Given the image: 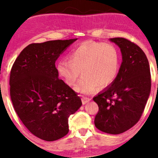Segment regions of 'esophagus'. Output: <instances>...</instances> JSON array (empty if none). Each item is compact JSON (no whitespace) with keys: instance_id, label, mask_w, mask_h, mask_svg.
Wrapping results in <instances>:
<instances>
[{"instance_id":"esophagus-1","label":"esophagus","mask_w":158,"mask_h":158,"mask_svg":"<svg viewBox=\"0 0 158 158\" xmlns=\"http://www.w3.org/2000/svg\"><path fill=\"white\" fill-rule=\"evenodd\" d=\"M89 100H90V99L88 98H82V104H85L87 103H88Z\"/></svg>"}]
</instances>
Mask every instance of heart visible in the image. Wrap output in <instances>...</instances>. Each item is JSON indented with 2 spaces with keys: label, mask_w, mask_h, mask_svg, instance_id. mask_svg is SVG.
Listing matches in <instances>:
<instances>
[{
  "label": "heart",
  "mask_w": 158,
  "mask_h": 158,
  "mask_svg": "<svg viewBox=\"0 0 158 158\" xmlns=\"http://www.w3.org/2000/svg\"><path fill=\"white\" fill-rule=\"evenodd\" d=\"M69 59L58 63L57 73L68 85L74 86L82 71L83 77L76 87L82 94L93 93L98 86L110 85L119 71V52L110 43L87 41L73 50Z\"/></svg>",
  "instance_id": "heart-1"
}]
</instances>
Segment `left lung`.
Here are the masks:
<instances>
[{
    "label": "left lung",
    "instance_id": "obj_1",
    "mask_svg": "<svg viewBox=\"0 0 158 158\" xmlns=\"http://www.w3.org/2000/svg\"><path fill=\"white\" fill-rule=\"evenodd\" d=\"M110 41L120 48L122 62L115 81L94 97L99 106L94 125L116 135L139 121L150 96L151 79L148 60L141 48L124 38Z\"/></svg>",
    "mask_w": 158,
    "mask_h": 158
}]
</instances>
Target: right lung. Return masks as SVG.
<instances>
[{"label": "right lung", "mask_w": 158, "mask_h": 158, "mask_svg": "<svg viewBox=\"0 0 158 158\" xmlns=\"http://www.w3.org/2000/svg\"><path fill=\"white\" fill-rule=\"evenodd\" d=\"M77 39L31 44L12 67L10 92L15 111L35 136L54 141L69 131V118L82 106L79 96L59 78L55 62Z\"/></svg>", "instance_id": "1"}]
</instances>
